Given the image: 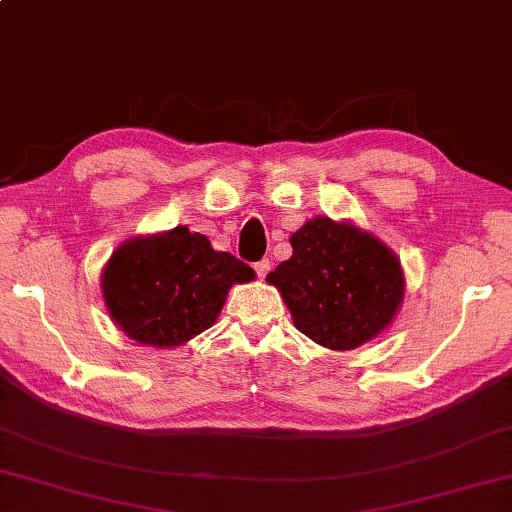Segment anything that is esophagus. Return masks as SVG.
Here are the masks:
<instances>
[{"label":"esophagus","mask_w":512,"mask_h":512,"mask_svg":"<svg viewBox=\"0 0 512 512\" xmlns=\"http://www.w3.org/2000/svg\"><path fill=\"white\" fill-rule=\"evenodd\" d=\"M254 269H256L258 278H265L269 274V269H272V263H269V258H263V260H258V263L254 265Z\"/></svg>","instance_id":"esophagus-1"}]
</instances>
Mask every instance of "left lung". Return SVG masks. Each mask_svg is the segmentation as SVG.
<instances>
[{
	"instance_id": "8db88e82",
	"label": "left lung",
	"mask_w": 512,
	"mask_h": 512,
	"mask_svg": "<svg viewBox=\"0 0 512 512\" xmlns=\"http://www.w3.org/2000/svg\"><path fill=\"white\" fill-rule=\"evenodd\" d=\"M292 256L267 283L281 292L294 327L327 350H354L392 325L406 296L399 256L352 220L310 218Z\"/></svg>"
}]
</instances>
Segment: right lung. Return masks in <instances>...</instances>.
<instances>
[{"label": "right lung", "instance_id": "1", "mask_svg": "<svg viewBox=\"0 0 512 512\" xmlns=\"http://www.w3.org/2000/svg\"><path fill=\"white\" fill-rule=\"evenodd\" d=\"M254 276L243 260L180 225L124 240L102 267L100 287L111 321L131 341L162 350L209 330L231 285Z\"/></svg>", "mask_w": 512, "mask_h": 512}]
</instances>
